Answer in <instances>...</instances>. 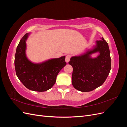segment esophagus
I'll list each match as a JSON object with an SVG mask.
<instances>
[{
    "instance_id": "1",
    "label": "esophagus",
    "mask_w": 127,
    "mask_h": 127,
    "mask_svg": "<svg viewBox=\"0 0 127 127\" xmlns=\"http://www.w3.org/2000/svg\"><path fill=\"white\" fill-rule=\"evenodd\" d=\"M71 58V56L70 55H67L66 57V59H65V60H66V61L67 63H68L70 59Z\"/></svg>"
}]
</instances>
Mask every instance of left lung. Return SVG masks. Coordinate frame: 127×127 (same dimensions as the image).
<instances>
[{"mask_svg":"<svg viewBox=\"0 0 127 127\" xmlns=\"http://www.w3.org/2000/svg\"><path fill=\"white\" fill-rule=\"evenodd\" d=\"M96 52L100 54L95 59L90 55ZM73 68L72 84L76 90L90 92L104 83L111 68L110 52L108 44L102 37L96 41V46L91 51L78 57H72L68 63Z\"/></svg>","mask_w":127,"mask_h":127,"instance_id":"1","label":"left lung"}]
</instances>
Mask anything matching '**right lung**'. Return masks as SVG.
<instances>
[{
  "mask_svg": "<svg viewBox=\"0 0 127 127\" xmlns=\"http://www.w3.org/2000/svg\"><path fill=\"white\" fill-rule=\"evenodd\" d=\"M29 33L25 34L17 47L14 61L16 74L29 90L44 92L54 85L59 72L66 65L65 57L52 59L40 64L31 63L25 55V41Z\"/></svg>",
  "mask_w": 127,
  "mask_h": 127,
  "instance_id": "1",
  "label": "right lung"
}]
</instances>
